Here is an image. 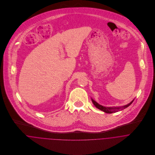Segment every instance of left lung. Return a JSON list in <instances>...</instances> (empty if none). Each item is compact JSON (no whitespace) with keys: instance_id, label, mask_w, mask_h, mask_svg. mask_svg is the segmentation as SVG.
Returning <instances> with one entry per match:
<instances>
[{"instance_id":"1","label":"left lung","mask_w":155,"mask_h":155,"mask_svg":"<svg viewBox=\"0 0 155 155\" xmlns=\"http://www.w3.org/2000/svg\"><path fill=\"white\" fill-rule=\"evenodd\" d=\"M92 100V101L93 103V104H94V106L98 109H100V110L103 111L105 113H115V112H117L120 110H122V109H124L127 107H128V106H130L132 103H133L134 99L133 100V101L128 104L127 105H125V106H124L122 107H104V106H103L100 104H99L98 103H97L95 100H94L93 99H91Z\"/></svg>"}]
</instances>
